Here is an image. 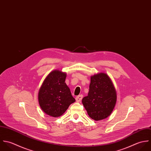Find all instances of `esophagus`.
I'll use <instances>...</instances> for the list:
<instances>
[{
  "instance_id": "obj_1",
  "label": "esophagus",
  "mask_w": 151,
  "mask_h": 151,
  "mask_svg": "<svg viewBox=\"0 0 151 151\" xmlns=\"http://www.w3.org/2000/svg\"><path fill=\"white\" fill-rule=\"evenodd\" d=\"M82 98H83V95H82V94L79 95V96H78L76 97V101L77 102H80V101L82 100Z\"/></svg>"
}]
</instances>
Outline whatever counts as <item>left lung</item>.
I'll use <instances>...</instances> for the list:
<instances>
[{"label":"left lung","instance_id":"obj_1","mask_svg":"<svg viewBox=\"0 0 151 151\" xmlns=\"http://www.w3.org/2000/svg\"><path fill=\"white\" fill-rule=\"evenodd\" d=\"M116 101V91L109 76L104 73L91 76L88 95L82 101L91 119L99 121L108 117Z\"/></svg>","mask_w":151,"mask_h":151}]
</instances>
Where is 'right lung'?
Segmentation results:
<instances>
[{"label": "right lung", "mask_w": 151, "mask_h": 151, "mask_svg": "<svg viewBox=\"0 0 151 151\" xmlns=\"http://www.w3.org/2000/svg\"><path fill=\"white\" fill-rule=\"evenodd\" d=\"M66 77L65 72L54 70L46 77L39 90V104L48 116L60 117L75 101L65 82Z\"/></svg>", "instance_id": "right-lung-1"}]
</instances>
